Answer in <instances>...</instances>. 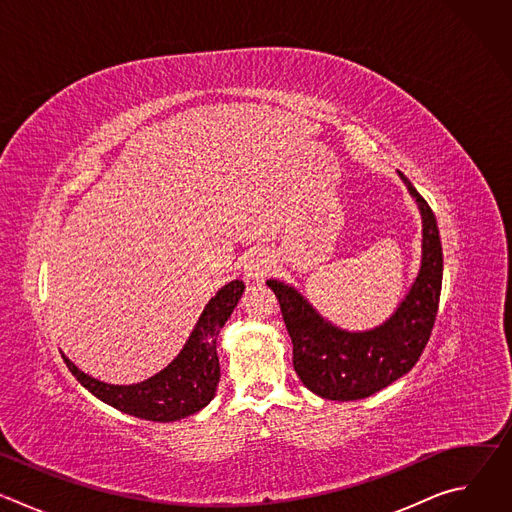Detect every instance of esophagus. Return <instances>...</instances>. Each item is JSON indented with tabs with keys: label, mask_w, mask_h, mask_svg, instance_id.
Returning <instances> with one entry per match:
<instances>
[{
	"label": "esophagus",
	"mask_w": 512,
	"mask_h": 512,
	"mask_svg": "<svg viewBox=\"0 0 512 512\" xmlns=\"http://www.w3.org/2000/svg\"><path fill=\"white\" fill-rule=\"evenodd\" d=\"M275 269V259L273 255L259 251L249 255L247 263H245V277L251 281H263L269 273H273Z\"/></svg>",
	"instance_id": "obj_1"
}]
</instances>
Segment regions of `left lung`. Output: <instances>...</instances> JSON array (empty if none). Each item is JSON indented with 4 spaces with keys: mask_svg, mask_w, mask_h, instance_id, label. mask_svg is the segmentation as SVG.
Here are the masks:
<instances>
[{
    "mask_svg": "<svg viewBox=\"0 0 512 512\" xmlns=\"http://www.w3.org/2000/svg\"><path fill=\"white\" fill-rule=\"evenodd\" d=\"M421 214V263L397 310L381 326L348 332L326 320L289 283L267 279L294 344V369L312 393L330 401L371 397L407 375L419 360L437 316L444 253L435 214L399 172Z\"/></svg>",
    "mask_w": 512,
    "mask_h": 512,
    "instance_id": "1",
    "label": "left lung"
}]
</instances>
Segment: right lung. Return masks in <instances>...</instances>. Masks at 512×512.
Instances as JSON below:
<instances>
[{"label":"right lung","mask_w":512,"mask_h":512,"mask_svg":"<svg viewBox=\"0 0 512 512\" xmlns=\"http://www.w3.org/2000/svg\"><path fill=\"white\" fill-rule=\"evenodd\" d=\"M245 291V283L235 279L216 291L204 306L194 330L180 354L154 377L133 385H109L87 373L62 354L68 371L103 403L148 421H178L202 407L216 395L221 381V364L216 356V338L231 318Z\"/></svg>","instance_id":"1"}]
</instances>
